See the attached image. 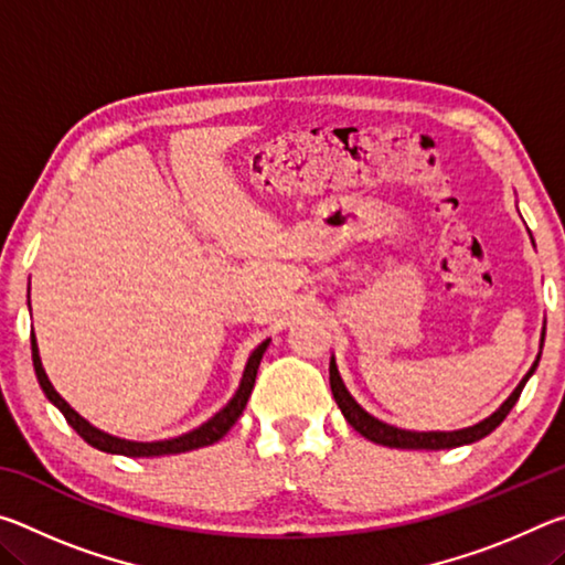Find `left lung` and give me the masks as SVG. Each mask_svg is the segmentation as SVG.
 I'll return each instance as SVG.
<instances>
[{
    "mask_svg": "<svg viewBox=\"0 0 565 565\" xmlns=\"http://www.w3.org/2000/svg\"><path fill=\"white\" fill-rule=\"evenodd\" d=\"M541 347H543V339H541ZM539 361H541V353H539V359H535L529 374L523 376L521 384L515 386L513 394L503 401V406L495 411V414H491L489 418L481 420V424L461 428V431H404V428L388 426V424H384V420L374 418L371 414H366V411H363L356 404V401L351 398L347 386H343V381L339 376V369H337V363H333V359H331V366H329V381H331V394H333V398H337L343 418H347L361 436H366L369 441L381 444V446H391V448H431V451H438V448H456V446H463V444H473V441H478V438L489 436L495 426H501V420L511 414V408L515 406V401H519L525 381L531 379L535 366H539Z\"/></svg>",
    "mask_w": 565,
    "mask_h": 565,
    "instance_id": "1",
    "label": "left lung"
}]
</instances>
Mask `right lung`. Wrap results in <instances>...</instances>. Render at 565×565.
I'll return each instance as SVG.
<instances>
[{
	"label": "right lung",
	"instance_id": "obj_1",
	"mask_svg": "<svg viewBox=\"0 0 565 565\" xmlns=\"http://www.w3.org/2000/svg\"><path fill=\"white\" fill-rule=\"evenodd\" d=\"M266 347H269V339L259 347L254 349L252 356H248V363L244 369V379L242 384H238V391L234 394V398L228 401V404L218 411L214 418H209L204 426L194 428V431H189L179 438H169V441H151V444H139V441H124V438L117 436H109L99 431V428H94L92 424H87L76 411L66 404V401L56 394L54 386L50 384V379H46L44 369H42V361H40V351H36V339H34V331H32V361H34V374L36 381H40L42 391L46 394V398L52 401V404L62 411L66 424H70L76 434H79L84 441L89 446L99 448V451H107V454H121V456H131V458H139V456H167V454H184V451H194V448H202V446H212L216 444L218 438H224L228 428L236 424V418L242 416V411L246 408V401L252 396V388H254V381H256V371H259V363Z\"/></svg>",
	"mask_w": 565,
	"mask_h": 565
}]
</instances>
